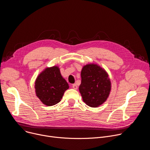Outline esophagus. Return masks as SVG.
I'll use <instances>...</instances> for the list:
<instances>
[{
    "instance_id": "1",
    "label": "esophagus",
    "mask_w": 150,
    "mask_h": 150,
    "mask_svg": "<svg viewBox=\"0 0 150 150\" xmlns=\"http://www.w3.org/2000/svg\"><path fill=\"white\" fill-rule=\"evenodd\" d=\"M72 88H73L74 90H77L78 87L77 85H76V83H74V84H73V85H72Z\"/></svg>"
}]
</instances>
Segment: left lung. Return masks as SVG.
<instances>
[{"instance_id":"left-lung-1","label":"left lung","mask_w":150,"mask_h":150,"mask_svg":"<svg viewBox=\"0 0 150 150\" xmlns=\"http://www.w3.org/2000/svg\"><path fill=\"white\" fill-rule=\"evenodd\" d=\"M79 90L87 105L97 108L103 104L110 93L112 83L105 70L97 64L89 63L81 70Z\"/></svg>"}]
</instances>
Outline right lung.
Returning a JSON list of instances; mask_svg holds the SVG:
<instances>
[{
	"label": "right lung",
	"mask_w": 150,
	"mask_h": 150,
	"mask_svg": "<svg viewBox=\"0 0 150 150\" xmlns=\"http://www.w3.org/2000/svg\"><path fill=\"white\" fill-rule=\"evenodd\" d=\"M35 92L40 100L47 106L60 101L64 93L69 87L57 66L48 67L42 71L35 81Z\"/></svg>",
	"instance_id": "1"
}]
</instances>
